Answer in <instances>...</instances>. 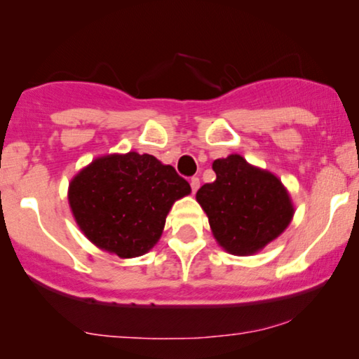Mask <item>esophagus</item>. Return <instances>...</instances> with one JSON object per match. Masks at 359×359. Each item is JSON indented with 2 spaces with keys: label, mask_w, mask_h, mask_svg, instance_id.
<instances>
[{
  "label": "esophagus",
  "mask_w": 359,
  "mask_h": 359,
  "mask_svg": "<svg viewBox=\"0 0 359 359\" xmlns=\"http://www.w3.org/2000/svg\"><path fill=\"white\" fill-rule=\"evenodd\" d=\"M199 178H196V176H193V178L189 180V184H191V189H193V193H196V191L199 189Z\"/></svg>",
  "instance_id": "1"
}]
</instances>
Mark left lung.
<instances>
[{"mask_svg": "<svg viewBox=\"0 0 359 359\" xmlns=\"http://www.w3.org/2000/svg\"><path fill=\"white\" fill-rule=\"evenodd\" d=\"M212 170L217 178L201 186L196 199L220 247L240 257L253 255L286 230L294 208L278 176L237 154L215 160Z\"/></svg>", "mask_w": 359, "mask_h": 359, "instance_id": "8db88e82", "label": "left lung"}]
</instances>
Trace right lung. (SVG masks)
<instances>
[{"label": "right lung", "instance_id": "obj_1", "mask_svg": "<svg viewBox=\"0 0 359 359\" xmlns=\"http://www.w3.org/2000/svg\"><path fill=\"white\" fill-rule=\"evenodd\" d=\"M191 193L188 181L154 155L100 156L72 180L73 217L86 238L121 258L140 257L163 232L171 205Z\"/></svg>", "mask_w": 359, "mask_h": 359}]
</instances>
